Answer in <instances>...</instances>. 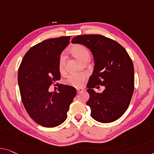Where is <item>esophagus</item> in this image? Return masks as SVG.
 <instances>
[{"mask_svg": "<svg viewBox=\"0 0 154 154\" xmlns=\"http://www.w3.org/2000/svg\"><path fill=\"white\" fill-rule=\"evenodd\" d=\"M84 91V89L83 88H77V93H82V92Z\"/></svg>", "mask_w": 154, "mask_h": 154, "instance_id": "34e87169", "label": "esophagus"}]
</instances>
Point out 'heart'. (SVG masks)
<instances>
[{"mask_svg":"<svg viewBox=\"0 0 154 154\" xmlns=\"http://www.w3.org/2000/svg\"><path fill=\"white\" fill-rule=\"evenodd\" d=\"M71 53L73 54V56L76 57L77 59H79L80 61L83 63H86L89 60L90 58V52L83 45H75L71 48L70 49ZM66 55L64 54H61L59 58V68L60 71H63L65 68L66 64ZM86 75L84 73H74L71 74L68 76V77L66 80V83L70 85V86L75 87H80L83 84L84 80L86 79Z\"/></svg>","mask_w":154,"mask_h":154,"instance_id":"obj_1","label":"heart"}]
</instances>
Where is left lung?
I'll return each instance as SVG.
<instances>
[{"instance_id": "left-lung-1", "label": "left lung", "mask_w": 154, "mask_h": 154, "mask_svg": "<svg viewBox=\"0 0 154 154\" xmlns=\"http://www.w3.org/2000/svg\"><path fill=\"white\" fill-rule=\"evenodd\" d=\"M72 43L84 45L93 56L95 66L87 84L91 116L102 123L117 120L127 111L134 90V64L127 50L100 34L77 36ZM100 85L105 90L95 92L94 88Z\"/></svg>"}]
</instances>
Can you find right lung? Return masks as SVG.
Instances as JSON below:
<instances>
[{"label": "right lung", "mask_w": 154, "mask_h": 154, "mask_svg": "<svg viewBox=\"0 0 154 154\" xmlns=\"http://www.w3.org/2000/svg\"><path fill=\"white\" fill-rule=\"evenodd\" d=\"M69 43L70 36H61L38 43L25 54L18 69V82L25 109L43 127L61 125L77 94L74 87L63 84H59V92L48 91L60 79L59 58Z\"/></svg>", "instance_id": "right-lung-1"}]
</instances>
